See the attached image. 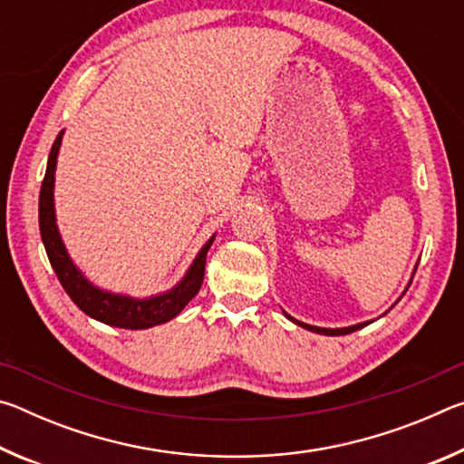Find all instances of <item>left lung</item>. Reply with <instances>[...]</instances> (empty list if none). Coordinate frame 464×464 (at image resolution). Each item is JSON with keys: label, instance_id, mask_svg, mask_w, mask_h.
Instances as JSON below:
<instances>
[{"label": "left lung", "instance_id": "left-lung-1", "mask_svg": "<svg viewBox=\"0 0 464 464\" xmlns=\"http://www.w3.org/2000/svg\"><path fill=\"white\" fill-rule=\"evenodd\" d=\"M286 315V313H285ZM290 321H295L296 325H301V327H304V329H309V332H315V334H324V335H345V334H352V332H356V329H360V327H364V325H368L371 324V321H368V324H358V325H350V327H342V329H327V327H315V325H309V324H303V321H296V319H293L290 315H286Z\"/></svg>", "mask_w": 464, "mask_h": 464}]
</instances>
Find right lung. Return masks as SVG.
Here are the masks:
<instances>
[{"mask_svg":"<svg viewBox=\"0 0 464 464\" xmlns=\"http://www.w3.org/2000/svg\"><path fill=\"white\" fill-rule=\"evenodd\" d=\"M63 130L54 139L49 153V163H46V174L41 186V198H38V225H41V237L44 243L46 256L53 266L54 274L65 288V293L72 296V301L80 307L85 315L98 319L102 324L122 327V329H147L153 325H161L166 321L174 319L188 303L192 301L202 286L204 280V264H207V254L213 246L215 237L207 241V246L196 256L190 270L179 280V285L168 293L157 295L151 298H132L127 295L106 293L93 286L88 278L75 268L72 257L67 256V249L63 246L61 235L54 221V202H53V188H54V169H57V155L61 147Z\"/></svg>","mask_w":464,"mask_h":464,"instance_id":"1","label":"right lung"}]
</instances>
